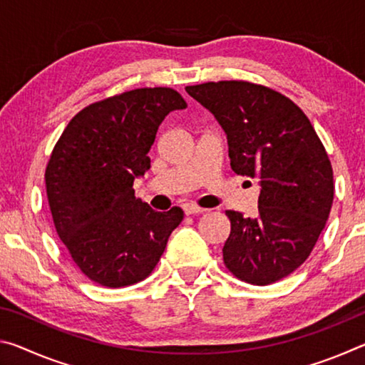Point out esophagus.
<instances>
[{"label":"esophagus","instance_id":"esophagus-1","mask_svg":"<svg viewBox=\"0 0 365 365\" xmlns=\"http://www.w3.org/2000/svg\"><path fill=\"white\" fill-rule=\"evenodd\" d=\"M205 211H206V209L197 207V206H195V205H191V202H187V205H183V212L187 214V215H191V214H202Z\"/></svg>","mask_w":365,"mask_h":365}]
</instances>
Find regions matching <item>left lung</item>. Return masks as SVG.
Instances as JSON below:
<instances>
[{
    "mask_svg": "<svg viewBox=\"0 0 365 365\" xmlns=\"http://www.w3.org/2000/svg\"><path fill=\"white\" fill-rule=\"evenodd\" d=\"M185 90L224 128L235 174L261 185L255 217L225 211V267L251 285L282 280L309 257L329 219L335 187L322 141L289 98L264 85L222 80Z\"/></svg>",
    "mask_w": 365,
    "mask_h": 365,
    "instance_id": "left-lung-1",
    "label": "left lung"
}]
</instances>
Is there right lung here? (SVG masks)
<instances>
[{
    "instance_id": "add662e5",
    "label": "right lung",
    "mask_w": 365,
    "mask_h": 365,
    "mask_svg": "<svg viewBox=\"0 0 365 365\" xmlns=\"http://www.w3.org/2000/svg\"><path fill=\"white\" fill-rule=\"evenodd\" d=\"M178 91L137 88L80 110L67 123L48 160L49 209L61 242L95 283L120 288L156 267L180 207L168 212L135 197L133 180L151 168L148 156L160 122L185 109Z\"/></svg>"
}]
</instances>
